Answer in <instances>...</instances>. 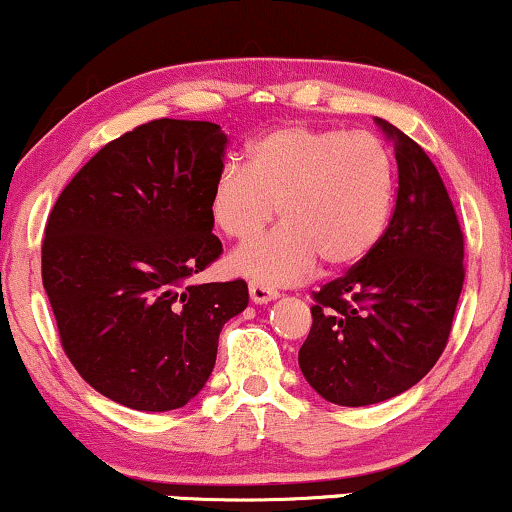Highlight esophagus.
I'll list each match as a JSON object with an SVG mask.
<instances>
[{
  "mask_svg": "<svg viewBox=\"0 0 512 512\" xmlns=\"http://www.w3.org/2000/svg\"><path fill=\"white\" fill-rule=\"evenodd\" d=\"M248 290H250V300L255 304H267V302L276 300V297H278V290H271L267 286H262V283H255V281L250 283Z\"/></svg>",
  "mask_w": 512,
  "mask_h": 512,
  "instance_id": "obj_1",
  "label": "esophagus"
}]
</instances>
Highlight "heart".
<instances>
[{
  "mask_svg": "<svg viewBox=\"0 0 512 512\" xmlns=\"http://www.w3.org/2000/svg\"><path fill=\"white\" fill-rule=\"evenodd\" d=\"M397 196L390 148L373 132L290 125L250 146L248 165L226 163L210 191L212 222L248 241L281 212L271 234L245 243L229 269L262 286L309 278L321 257L352 267L383 238Z\"/></svg>",
  "mask_w": 512,
  "mask_h": 512,
  "instance_id": "heart-1",
  "label": "heart"
}]
</instances>
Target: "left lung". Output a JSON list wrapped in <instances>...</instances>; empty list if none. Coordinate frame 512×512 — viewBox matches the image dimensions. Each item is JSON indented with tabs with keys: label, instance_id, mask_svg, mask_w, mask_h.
Instances as JSON below:
<instances>
[{
	"label": "left lung",
	"instance_id": "left-lung-1",
	"mask_svg": "<svg viewBox=\"0 0 512 512\" xmlns=\"http://www.w3.org/2000/svg\"><path fill=\"white\" fill-rule=\"evenodd\" d=\"M394 146L397 203L383 238L312 295L302 375L323 399L368 406L425 378L449 342L463 290V231L437 167L416 141L375 120Z\"/></svg>",
	"mask_w": 512,
	"mask_h": 512
}]
</instances>
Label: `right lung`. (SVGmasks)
<instances>
[{"mask_svg": "<svg viewBox=\"0 0 512 512\" xmlns=\"http://www.w3.org/2000/svg\"><path fill=\"white\" fill-rule=\"evenodd\" d=\"M226 141L215 122H146L103 146L49 212L42 283L63 352L129 409L189 404L222 326L248 307L243 278L189 286L222 255L210 191Z\"/></svg>", "mask_w": 512, "mask_h": 512, "instance_id": "right-lung-1", "label": "right lung"}]
</instances>
